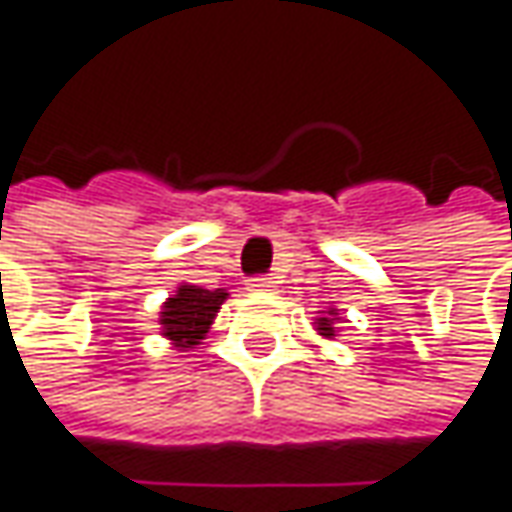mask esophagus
Masks as SVG:
<instances>
[{"instance_id":"34e87169","label":"esophagus","mask_w":512,"mask_h":512,"mask_svg":"<svg viewBox=\"0 0 512 512\" xmlns=\"http://www.w3.org/2000/svg\"><path fill=\"white\" fill-rule=\"evenodd\" d=\"M247 288L253 291V294H268L276 288V282L270 279V276H253L250 282H247Z\"/></svg>"}]
</instances>
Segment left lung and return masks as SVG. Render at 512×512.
<instances>
[{
    "label": "left lung",
    "instance_id": "8db88e82",
    "mask_svg": "<svg viewBox=\"0 0 512 512\" xmlns=\"http://www.w3.org/2000/svg\"><path fill=\"white\" fill-rule=\"evenodd\" d=\"M320 334H325V337H334V328H331V320H328V317H320Z\"/></svg>",
    "mask_w": 512,
    "mask_h": 512
}]
</instances>
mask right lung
Instances as JSON below:
<instances>
[{
  "mask_svg": "<svg viewBox=\"0 0 512 512\" xmlns=\"http://www.w3.org/2000/svg\"><path fill=\"white\" fill-rule=\"evenodd\" d=\"M227 299V294L207 291L198 285H181L178 294L169 296V302L161 311V325L172 343L178 348H192L198 340L207 337V328L218 314V305Z\"/></svg>",
  "mask_w": 512,
  "mask_h": 512,
  "instance_id": "obj_1",
  "label": "right lung"
}]
</instances>
